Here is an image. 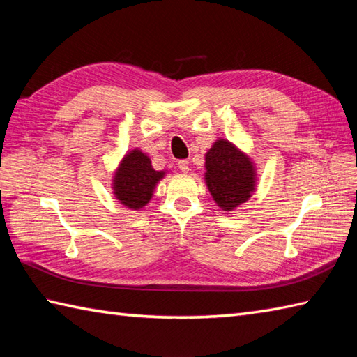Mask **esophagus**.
Wrapping results in <instances>:
<instances>
[{
  "label": "esophagus",
  "mask_w": 357,
  "mask_h": 357,
  "mask_svg": "<svg viewBox=\"0 0 357 357\" xmlns=\"http://www.w3.org/2000/svg\"><path fill=\"white\" fill-rule=\"evenodd\" d=\"M178 167L183 173H188V170H190V162H188L187 159H183V161L178 162Z\"/></svg>",
  "instance_id": "obj_1"
}]
</instances>
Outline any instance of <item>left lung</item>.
I'll list each match as a JSON object with an SVG mask.
<instances>
[{"mask_svg":"<svg viewBox=\"0 0 357 357\" xmlns=\"http://www.w3.org/2000/svg\"><path fill=\"white\" fill-rule=\"evenodd\" d=\"M206 184L215 202L231 211L256 190V167L244 151L227 139H216L206 153Z\"/></svg>","mask_w":357,"mask_h":357,"instance_id":"8db88e82","label":"left lung"}]
</instances>
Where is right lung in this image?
I'll list each match as a JSON object with an SVG mask.
<instances>
[{
    "label": "right lung",
    "instance_id": "1",
    "mask_svg": "<svg viewBox=\"0 0 357 357\" xmlns=\"http://www.w3.org/2000/svg\"><path fill=\"white\" fill-rule=\"evenodd\" d=\"M165 172L151 167L150 158L139 149H133L121 159L113 174L112 190L119 204L130 210H139L150 202Z\"/></svg>",
    "mask_w": 357,
    "mask_h": 357
}]
</instances>
